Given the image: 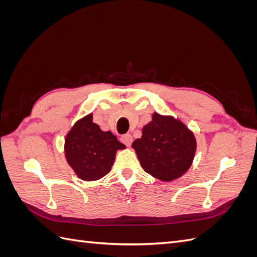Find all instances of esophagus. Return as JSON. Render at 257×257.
I'll return each mask as SVG.
<instances>
[{
	"label": "esophagus",
	"mask_w": 257,
	"mask_h": 257,
	"mask_svg": "<svg viewBox=\"0 0 257 257\" xmlns=\"http://www.w3.org/2000/svg\"><path fill=\"white\" fill-rule=\"evenodd\" d=\"M121 142L125 146L130 147L132 145V143H133V137H132L131 134H125L121 137Z\"/></svg>",
	"instance_id": "1"
}]
</instances>
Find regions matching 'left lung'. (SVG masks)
Here are the masks:
<instances>
[{"label":"left lung","instance_id":"1","mask_svg":"<svg viewBox=\"0 0 257 257\" xmlns=\"http://www.w3.org/2000/svg\"><path fill=\"white\" fill-rule=\"evenodd\" d=\"M146 173L162 181L181 177L192 164L196 151L194 134L173 116L153 113L143 136L132 145Z\"/></svg>","mask_w":257,"mask_h":257}]
</instances>
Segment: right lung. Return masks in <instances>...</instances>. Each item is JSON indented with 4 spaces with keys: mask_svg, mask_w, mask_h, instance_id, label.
<instances>
[{
    "mask_svg": "<svg viewBox=\"0 0 257 257\" xmlns=\"http://www.w3.org/2000/svg\"><path fill=\"white\" fill-rule=\"evenodd\" d=\"M92 114L77 121L65 138V158L81 180L94 181L110 172L115 153L125 146L111 132L93 123Z\"/></svg>",
    "mask_w": 257,
    "mask_h": 257,
    "instance_id": "right-lung-1",
    "label": "right lung"
}]
</instances>
